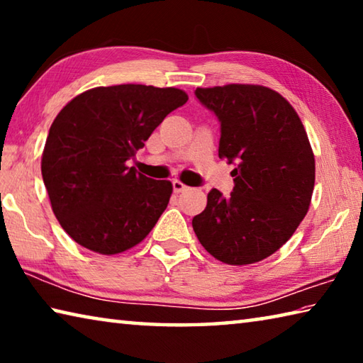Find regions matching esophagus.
Wrapping results in <instances>:
<instances>
[{
  "label": "esophagus",
  "instance_id": "obj_1",
  "mask_svg": "<svg viewBox=\"0 0 363 363\" xmlns=\"http://www.w3.org/2000/svg\"><path fill=\"white\" fill-rule=\"evenodd\" d=\"M173 190H174L176 194H181V192H186V190H189V187L186 186V184H182L181 181L174 179L173 181Z\"/></svg>",
  "mask_w": 363,
  "mask_h": 363
}]
</instances>
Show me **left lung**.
Wrapping results in <instances>:
<instances>
[{
  "mask_svg": "<svg viewBox=\"0 0 363 363\" xmlns=\"http://www.w3.org/2000/svg\"><path fill=\"white\" fill-rule=\"evenodd\" d=\"M220 123L219 158L235 164L233 190L213 189L192 219L195 235L232 266L262 261L288 242L309 210L315 160L290 102L256 84L196 88Z\"/></svg>",
  "mask_w": 363,
  "mask_h": 363,
  "instance_id": "8db88e82",
  "label": "left lung"
}]
</instances>
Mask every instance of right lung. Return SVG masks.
<instances>
[{"mask_svg": "<svg viewBox=\"0 0 363 363\" xmlns=\"http://www.w3.org/2000/svg\"><path fill=\"white\" fill-rule=\"evenodd\" d=\"M187 99L177 88L99 86L60 110L49 128L41 174L54 214L78 245L116 255L149 235L173 184L138 173L128 160Z\"/></svg>", "mask_w": 363, "mask_h": 363, "instance_id": "obj_1", "label": "right lung"}]
</instances>
